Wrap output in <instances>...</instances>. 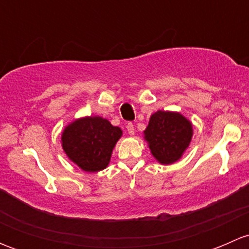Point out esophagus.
Segmentation results:
<instances>
[{
    "label": "esophagus",
    "instance_id": "1",
    "mask_svg": "<svg viewBox=\"0 0 249 249\" xmlns=\"http://www.w3.org/2000/svg\"><path fill=\"white\" fill-rule=\"evenodd\" d=\"M126 130H127V134H129L130 136L135 135V126L132 123H129V124L126 125Z\"/></svg>",
    "mask_w": 249,
    "mask_h": 249
}]
</instances>
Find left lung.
Wrapping results in <instances>:
<instances>
[{
	"label": "left lung",
	"instance_id": "1",
	"mask_svg": "<svg viewBox=\"0 0 249 249\" xmlns=\"http://www.w3.org/2000/svg\"><path fill=\"white\" fill-rule=\"evenodd\" d=\"M153 157L161 165L178 161L193 139V124L179 112L158 110L143 131Z\"/></svg>",
	"mask_w": 249,
	"mask_h": 249
}]
</instances>
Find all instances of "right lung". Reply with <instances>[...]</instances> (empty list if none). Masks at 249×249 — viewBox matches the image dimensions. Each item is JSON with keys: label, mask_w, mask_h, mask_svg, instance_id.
<instances>
[{"label": "right lung", "mask_w": 249, "mask_h": 249, "mask_svg": "<svg viewBox=\"0 0 249 249\" xmlns=\"http://www.w3.org/2000/svg\"><path fill=\"white\" fill-rule=\"evenodd\" d=\"M120 127L113 126L105 118H78L61 134V145L72 162L85 172H99L110 161L113 148L122 137Z\"/></svg>", "instance_id": "right-lung-1"}]
</instances>
